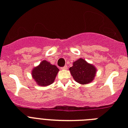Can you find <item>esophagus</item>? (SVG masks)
<instances>
[{
	"mask_svg": "<svg viewBox=\"0 0 128 128\" xmlns=\"http://www.w3.org/2000/svg\"><path fill=\"white\" fill-rule=\"evenodd\" d=\"M61 69H62V70H65V69H67V65H65V66H64V67H61Z\"/></svg>",
	"mask_w": 128,
	"mask_h": 128,
	"instance_id": "34e87169",
	"label": "esophagus"
}]
</instances>
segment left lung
Instances as JSON below:
<instances>
[{
	"mask_svg": "<svg viewBox=\"0 0 128 128\" xmlns=\"http://www.w3.org/2000/svg\"><path fill=\"white\" fill-rule=\"evenodd\" d=\"M69 71L75 82L85 85L90 84L94 80L97 69L94 65L80 58L73 62Z\"/></svg>",
	"mask_w": 128,
	"mask_h": 128,
	"instance_id": "left-lung-1",
	"label": "left lung"
}]
</instances>
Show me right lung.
I'll list each match as a JSON object with an SVG mask.
<instances>
[{"label":"right lung","mask_w":128,"mask_h":128,"mask_svg":"<svg viewBox=\"0 0 128 128\" xmlns=\"http://www.w3.org/2000/svg\"><path fill=\"white\" fill-rule=\"evenodd\" d=\"M58 71L59 69L56 65L44 60L32 69V76L38 86L44 87L53 84Z\"/></svg>","instance_id":"add662e5"}]
</instances>
